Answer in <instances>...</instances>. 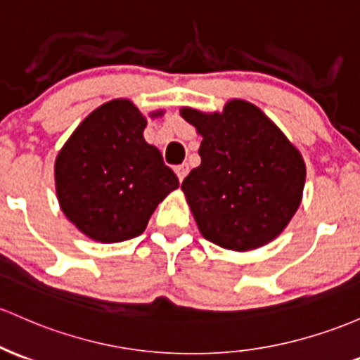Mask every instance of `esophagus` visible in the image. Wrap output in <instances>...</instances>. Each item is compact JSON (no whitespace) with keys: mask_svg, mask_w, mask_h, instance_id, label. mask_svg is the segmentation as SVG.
I'll list each match as a JSON object with an SVG mask.
<instances>
[{"mask_svg":"<svg viewBox=\"0 0 360 360\" xmlns=\"http://www.w3.org/2000/svg\"><path fill=\"white\" fill-rule=\"evenodd\" d=\"M188 171H189V165H188V164L177 165V167H176V174H177V177H179V181H183L184 177H186Z\"/></svg>","mask_w":360,"mask_h":360,"instance_id":"obj_1","label":"esophagus"}]
</instances>
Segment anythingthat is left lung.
<instances>
[{
	"mask_svg": "<svg viewBox=\"0 0 360 360\" xmlns=\"http://www.w3.org/2000/svg\"><path fill=\"white\" fill-rule=\"evenodd\" d=\"M181 116L203 136L201 164L181 184L203 238L234 251L275 239L301 205L297 148L250 102L231 101L222 114L184 108Z\"/></svg>",
	"mask_w": 360,
	"mask_h": 360,
	"instance_id": "obj_1",
	"label": "left lung"
}]
</instances>
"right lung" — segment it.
I'll return each mask as SVG.
<instances>
[{
    "mask_svg": "<svg viewBox=\"0 0 360 360\" xmlns=\"http://www.w3.org/2000/svg\"><path fill=\"white\" fill-rule=\"evenodd\" d=\"M147 121L129 101H110L75 129L54 176L65 215L89 238L121 243L140 236L179 179L145 141Z\"/></svg>",
    "mask_w": 360,
    "mask_h": 360,
    "instance_id": "right-lung-1",
    "label": "right lung"
}]
</instances>
